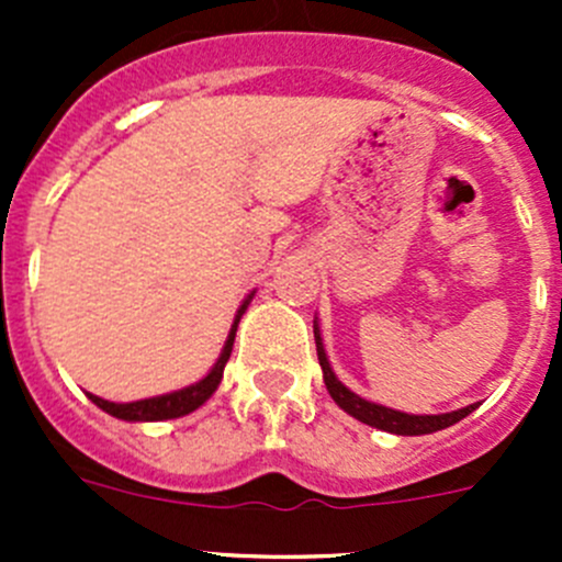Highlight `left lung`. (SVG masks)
I'll list each match as a JSON object with an SVG mask.
<instances>
[{
    "mask_svg": "<svg viewBox=\"0 0 562 562\" xmlns=\"http://www.w3.org/2000/svg\"><path fill=\"white\" fill-rule=\"evenodd\" d=\"M315 348H317V361H321L323 370V383H326L328 394L331 400L342 407L345 413H350L353 418H359L361 424H370V427L383 429V432H394V435H429L438 432V429L451 427V424L462 422L468 413H473L479 405H468L459 407V411L451 413H438V416H413V413H402V411H391L386 405H378V402L364 400V396L353 394L345 383L337 381L334 375L331 364L326 359V350H323V339H321V328H317L315 321Z\"/></svg>",
    "mask_w": 562,
    "mask_h": 562,
    "instance_id": "obj_1",
    "label": "left lung"
}]
</instances>
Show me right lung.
Returning <instances> with one entry per match:
<instances>
[{"label": "right lung", "instance_id": "right-lung-1", "mask_svg": "<svg viewBox=\"0 0 562 562\" xmlns=\"http://www.w3.org/2000/svg\"><path fill=\"white\" fill-rule=\"evenodd\" d=\"M249 302H252V293L241 302L239 313L234 317V326H231V334L228 339H225V348L223 353H220L217 364H214L212 370H209V375L201 378L198 383H192V386L187 389L171 391V394L149 396V400H138V402H108L103 396H94V394H89V400H92L100 411L111 413V416L122 418V422H166V418H179V416H187V413L198 411V407H201L214 391H217L220 381H223V370L231 359V350H234L236 328H239V321L241 315H245Z\"/></svg>", "mask_w": 562, "mask_h": 562}]
</instances>
